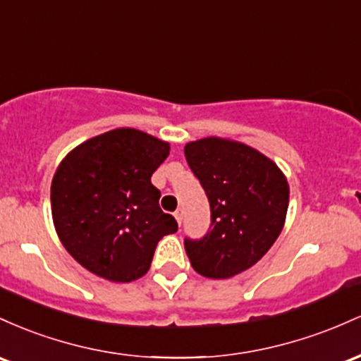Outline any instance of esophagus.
I'll use <instances>...</instances> for the list:
<instances>
[{
	"instance_id": "1",
	"label": "esophagus",
	"mask_w": 361,
	"mask_h": 361,
	"mask_svg": "<svg viewBox=\"0 0 361 361\" xmlns=\"http://www.w3.org/2000/svg\"><path fill=\"white\" fill-rule=\"evenodd\" d=\"M173 216H176V220H177V224H182V209H177L176 213H173Z\"/></svg>"
}]
</instances>
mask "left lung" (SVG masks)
Wrapping results in <instances>:
<instances>
[{"mask_svg": "<svg viewBox=\"0 0 361 361\" xmlns=\"http://www.w3.org/2000/svg\"><path fill=\"white\" fill-rule=\"evenodd\" d=\"M212 209V225L200 240L184 238L201 276L225 279L249 269L274 244L285 225L290 188L273 160L225 137H202L184 148Z\"/></svg>", "mask_w": 361, "mask_h": 361, "instance_id": "left-lung-1", "label": "left lung"}]
</instances>
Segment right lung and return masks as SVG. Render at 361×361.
<instances>
[{"label":"right lung","mask_w":361,"mask_h":361,"mask_svg":"<svg viewBox=\"0 0 361 361\" xmlns=\"http://www.w3.org/2000/svg\"><path fill=\"white\" fill-rule=\"evenodd\" d=\"M170 145L133 128L90 137L61 161L51 209L64 249L85 269L116 283L147 274L164 235L177 232L160 209L152 176Z\"/></svg>","instance_id":"right-lung-1"}]
</instances>
